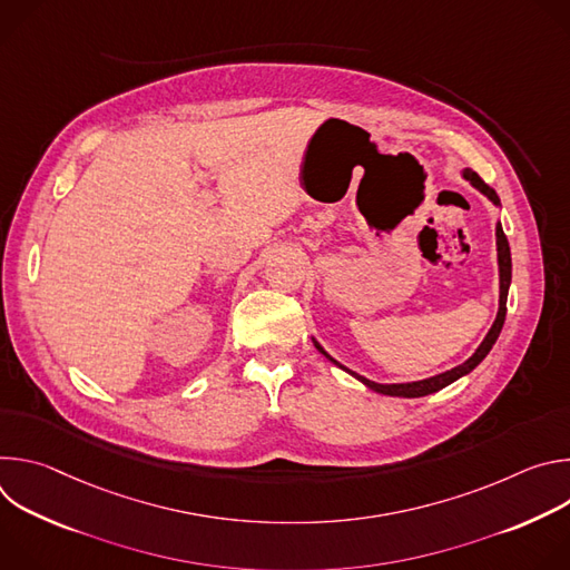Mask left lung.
<instances>
[{"instance_id": "left-lung-1", "label": "left lung", "mask_w": 570, "mask_h": 570, "mask_svg": "<svg viewBox=\"0 0 570 570\" xmlns=\"http://www.w3.org/2000/svg\"><path fill=\"white\" fill-rule=\"evenodd\" d=\"M462 178L469 180L471 187H475L482 196L490 198L497 207H501L499 194H497L490 185H484L475 171L464 169V171H462ZM497 259H499V288H501V291H499V313H497V320H494V324H492V330L487 332V336L482 338V343L478 345V350H475L464 363H460V365H455V367H451V370H446V372H442V374H435V376L422 379V381H411V383H376V381H370V379H365V376L352 372L350 367L341 365L334 356H330L327 352H324V347H322L315 338H311V341H313L315 350H317L322 356H327L334 365H338L341 370H345L347 374H352L354 379H358L365 387H370V390H374V392H379V394H385V396H403V399H415V396L433 394V392H438V390L451 385V383L458 381L460 376H466L473 367H478V365L482 363V358L492 352L494 343H497L499 336H501L503 322H505V313H508V291H510V284H512V255H510V243H508V236H505V232H503L501 220L497 223Z\"/></svg>"}]
</instances>
